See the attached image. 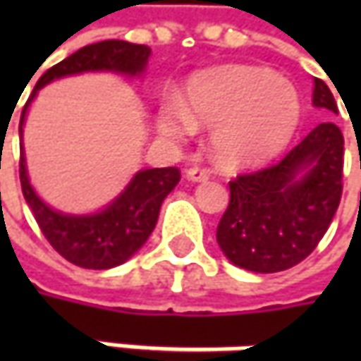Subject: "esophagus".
<instances>
[{
  "instance_id": "obj_1",
  "label": "esophagus",
  "mask_w": 361,
  "mask_h": 361,
  "mask_svg": "<svg viewBox=\"0 0 361 361\" xmlns=\"http://www.w3.org/2000/svg\"><path fill=\"white\" fill-rule=\"evenodd\" d=\"M209 176H211V173L207 169H202V166H192V169L187 171V178L192 180V183H204Z\"/></svg>"
}]
</instances>
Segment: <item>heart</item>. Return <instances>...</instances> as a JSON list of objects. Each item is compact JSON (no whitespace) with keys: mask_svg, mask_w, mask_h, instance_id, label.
<instances>
[{"mask_svg":"<svg viewBox=\"0 0 361 361\" xmlns=\"http://www.w3.org/2000/svg\"><path fill=\"white\" fill-rule=\"evenodd\" d=\"M301 116L298 90L285 78L255 66H225L188 82L187 104L169 100L159 110V130L185 140L197 124L215 128L221 164L243 169L273 159L291 140Z\"/></svg>","mask_w":361,"mask_h":361,"instance_id":"1","label":"heart"}]
</instances>
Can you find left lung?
Segmentation results:
<instances>
[{"label": "left lung", "instance_id": "obj_1", "mask_svg": "<svg viewBox=\"0 0 361 361\" xmlns=\"http://www.w3.org/2000/svg\"><path fill=\"white\" fill-rule=\"evenodd\" d=\"M313 106L338 112L334 94L315 78ZM343 134L315 126L283 159L231 180V201L216 241L237 267L277 273L301 263L326 235L341 199Z\"/></svg>", "mask_w": 361, "mask_h": 361}]
</instances>
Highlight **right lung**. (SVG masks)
Returning a JSON list of instances; mask_svg holds the SVG:
<instances>
[{"label": "right lung", "instance_id": "obj_1", "mask_svg": "<svg viewBox=\"0 0 361 361\" xmlns=\"http://www.w3.org/2000/svg\"><path fill=\"white\" fill-rule=\"evenodd\" d=\"M150 48L122 39H106L84 46L37 80L32 96L21 110L20 136L27 106L42 86L51 80L82 72H118L136 76L145 70ZM20 183L25 202L49 245L70 263L84 269H110L128 261L150 237L159 221L160 204L180 180L176 166L146 169L134 174L130 185L104 211L94 215H63L49 209L30 185L23 146H20Z\"/></svg>", "mask_w": 361, "mask_h": 361}]
</instances>
